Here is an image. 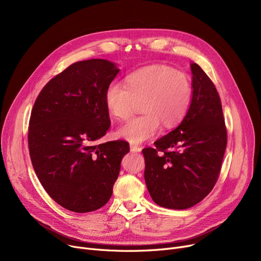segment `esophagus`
<instances>
[{"instance_id": "1", "label": "esophagus", "mask_w": 261, "mask_h": 261, "mask_svg": "<svg viewBox=\"0 0 261 261\" xmlns=\"http://www.w3.org/2000/svg\"><path fill=\"white\" fill-rule=\"evenodd\" d=\"M130 151L131 152H141L142 148L139 146H135V145H130Z\"/></svg>"}]
</instances>
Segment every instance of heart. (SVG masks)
Wrapping results in <instances>:
<instances>
[{"label":"heart","mask_w":261,"mask_h":261,"mask_svg":"<svg viewBox=\"0 0 261 261\" xmlns=\"http://www.w3.org/2000/svg\"><path fill=\"white\" fill-rule=\"evenodd\" d=\"M141 100L144 114L131 118L118 129L120 138L132 144L153 138L160 130V122L170 128L183 119L191 100L190 82L170 66L153 64L128 75L126 86L111 82L105 92L108 112L117 119H127L135 101Z\"/></svg>","instance_id":"1"}]
</instances>
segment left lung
<instances>
[{"label":"left lung","mask_w":261,"mask_h":261,"mask_svg":"<svg viewBox=\"0 0 261 261\" xmlns=\"http://www.w3.org/2000/svg\"><path fill=\"white\" fill-rule=\"evenodd\" d=\"M193 96L181 123L145 148V182L160 206L186 210L202 201L220 173L227 138L221 100L213 81L190 64Z\"/></svg>","instance_id":"1"}]
</instances>
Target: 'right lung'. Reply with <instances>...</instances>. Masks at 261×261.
<instances>
[{
    "instance_id": "add662e5",
    "label": "right lung",
    "mask_w": 261,
    "mask_h": 261,
    "mask_svg": "<svg viewBox=\"0 0 261 261\" xmlns=\"http://www.w3.org/2000/svg\"><path fill=\"white\" fill-rule=\"evenodd\" d=\"M119 68L105 59L79 61L54 77L34 105L29 147L35 172L62 207L89 213L113 193L125 141L96 144L110 128L105 92Z\"/></svg>"
}]
</instances>
